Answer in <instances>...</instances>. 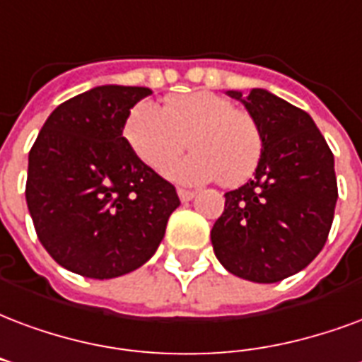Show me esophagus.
I'll return each instance as SVG.
<instances>
[{"mask_svg": "<svg viewBox=\"0 0 362 362\" xmlns=\"http://www.w3.org/2000/svg\"><path fill=\"white\" fill-rule=\"evenodd\" d=\"M178 197H180V202H192V199L195 197V192H192V189L178 188Z\"/></svg>", "mask_w": 362, "mask_h": 362, "instance_id": "esophagus-1", "label": "esophagus"}]
</instances>
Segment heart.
Masks as SVG:
<instances>
[{
    "label": "heart",
    "instance_id": "heart-1",
    "mask_svg": "<svg viewBox=\"0 0 362 362\" xmlns=\"http://www.w3.org/2000/svg\"><path fill=\"white\" fill-rule=\"evenodd\" d=\"M124 138L138 159L157 173H165L188 144L192 153L167 173L182 184L218 178L222 186H238L255 173L263 153L253 115L205 90L174 95L163 109L141 101L128 115Z\"/></svg>",
    "mask_w": 362,
    "mask_h": 362
}]
</instances>
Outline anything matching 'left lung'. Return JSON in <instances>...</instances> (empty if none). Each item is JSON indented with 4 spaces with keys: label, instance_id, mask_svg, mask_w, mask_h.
<instances>
[{
    "label": "left lung",
    "instance_id": "8db88e82",
    "mask_svg": "<svg viewBox=\"0 0 362 362\" xmlns=\"http://www.w3.org/2000/svg\"><path fill=\"white\" fill-rule=\"evenodd\" d=\"M240 99L263 136L253 180L226 192L211 230L216 259L251 282L272 284L303 270L320 253L334 221V155L309 115L263 88Z\"/></svg>",
    "mask_w": 362,
    "mask_h": 362
}]
</instances>
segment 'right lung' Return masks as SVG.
Wrapping results in <instances>:
<instances>
[{"mask_svg":"<svg viewBox=\"0 0 362 362\" xmlns=\"http://www.w3.org/2000/svg\"><path fill=\"white\" fill-rule=\"evenodd\" d=\"M151 93L107 84L53 111L28 155L26 205L45 251L71 272L107 280L147 263L180 205L170 182L138 159L122 136Z\"/></svg>","mask_w":362,"mask_h":362,"instance_id":"add662e5","label":"right lung"}]
</instances>
